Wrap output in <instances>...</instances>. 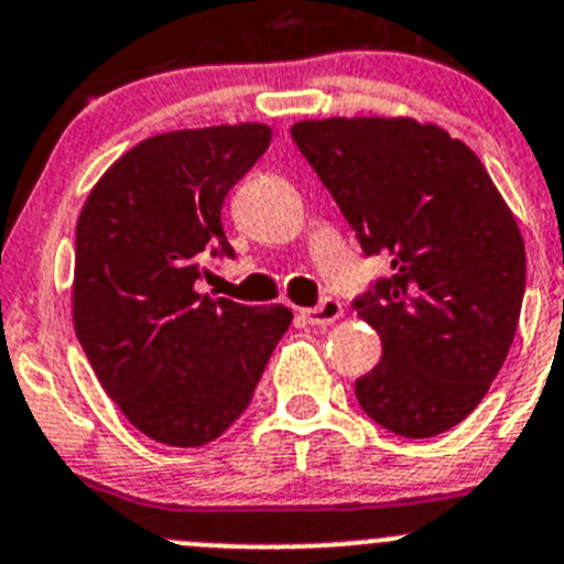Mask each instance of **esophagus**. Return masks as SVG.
<instances>
[{"label":"esophagus","instance_id":"34e87169","mask_svg":"<svg viewBox=\"0 0 564 564\" xmlns=\"http://www.w3.org/2000/svg\"><path fill=\"white\" fill-rule=\"evenodd\" d=\"M341 317V303L336 297H323L314 308H303L308 325H330Z\"/></svg>","mask_w":564,"mask_h":564}]
</instances>
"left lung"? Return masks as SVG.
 <instances>
[{"label": "left lung", "mask_w": 564, "mask_h": 564, "mask_svg": "<svg viewBox=\"0 0 564 564\" xmlns=\"http://www.w3.org/2000/svg\"><path fill=\"white\" fill-rule=\"evenodd\" d=\"M292 139L367 258L354 308L383 356L356 381L367 417L409 440L454 429L481 403L518 330L525 250L476 152L414 119L297 122Z\"/></svg>", "instance_id": "left-lung-1"}]
</instances>
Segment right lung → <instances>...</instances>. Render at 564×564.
<instances>
[{"label": "right lung", "mask_w": 564, "mask_h": 564, "mask_svg": "<svg viewBox=\"0 0 564 564\" xmlns=\"http://www.w3.org/2000/svg\"><path fill=\"white\" fill-rule=\"evenodd\" d=\"M267 124L152 135L99 177L77 219L75 330L105 392L150 440L197 448L250 406L292 312L197 292L234 258L230 188L270 147Z\"/></svg>", "instance_id": "add662e5"}]
</instances>
